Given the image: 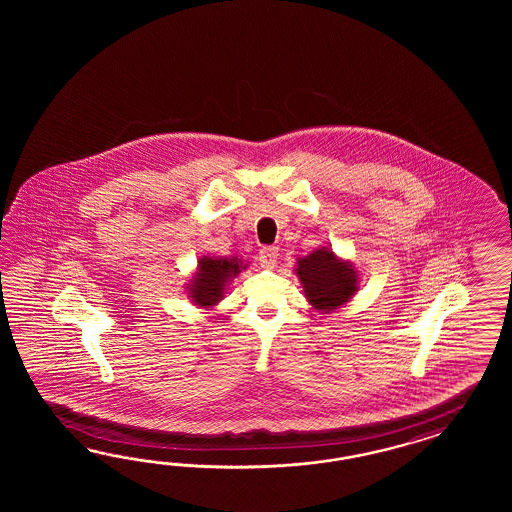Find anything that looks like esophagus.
Here are the masks:
<instances>
[{
	"instance_id": "esophagus-1",
	"label": "esophagus",
	"mask_w": 512,
	"mask_h": 512,
	"mask_svg": "<svg viewBox=\"0 0 512 512\" xmlns=\"http://www.w3.org/2000/svg\"><path fill=\"white\" fill-rule=\"evenodd\" d=\"M278 248H263L259 251V263L263 268H274L278 263Z\"/></svg>"
}]
</instances>
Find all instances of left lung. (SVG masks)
Returning a JSON list of instances; mask_svg holds the SVG:
<instances>
[{"mask_svg":"<svg viewBox=\"0 0 512 512\" xmlns=\"http://www.w3.org/2000/svg\"><path fill=\"white\" fill-rule=\"evenodd\" d=\"M298 278L306 296L317 310H336L357 291V274L347 263H341L332 251L319 249L298 261Z\"/></svg>","mask_w":512,"mask_h":512,"instance_id":"8db88e82","label":"left lung"}]
</instances>
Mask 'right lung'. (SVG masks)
Returning a JSON list of instances; mask_svg holds the SVG:
<instances>
[{
  "label": "right lung",
  "mask_w": 512,
  "mask_h": 512,
  "mask_svg": "<svg viewBox=\"0 0 512 512\" xmlns=\"http://www.w3.org/2000/svg\"><path fill=\"white\" fill-rule=\"evenodd\" d=\"M201 270L191 283V298L199 306H212L223 295L225 283L238 274L236 259H202Z\"/></svg>",
  "instance_id": "obj_1"
}]
</instances>
